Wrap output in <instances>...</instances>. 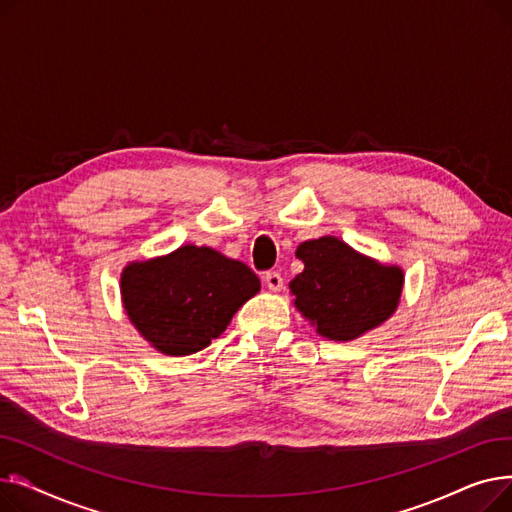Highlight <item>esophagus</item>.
Returning <instances> with one entry per match:
<instances>
[{"label": "esophagus", "mask_w": 512, "mask_h": 512, "mask_svg": "<svg viewBox=\"0 0 512 512\" xmlns=\"http://www.w3.org/2000/svg\"><path fill=\"white\" fill-rule=\"evenodd\" d=\"M263 280H265L267 288H270V290H274V292L282 290V286H284V280H282L280 272H267V274L263 276Z\"/></svg>", "instance_id": "34e87169"}]
</instances>
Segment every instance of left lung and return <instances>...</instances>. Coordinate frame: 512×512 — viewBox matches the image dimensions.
Segmentation results:
<instances>
[{
	"label": "left lung",
	"mask_w": 512,
	"mask_h": 512,
	"mask_svg": "<svg viewBox=\"0 0 512 512\" xmlns=\"http://www.w3.org/2000/svg\"><path fill=\"white\" fill-rule=\"evenodd\" d=\"M297 257L305 270L290 282L294 307L319 336L355 340L384 324L400 303V267L365 257L336 236L305 240Z\"/></svg>",
	"instance_id": "left-lung-1"
}]
</instances>
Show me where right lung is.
<instances>
[{"label": "right lung", "mask_w": 512, "mask_h": 512, "mask_svg": "<svg viewBox=\"0 0 512 512\" xmlns=\"http://www.w3.org/2000/svg\"><path fill=\"white\" fill-rule=\"evenodd\" d=\"M259 288V278L245 263L195 245L128 263L120 278L132 326L170 357L193 355L209 346Z\"/></svg>", "instance_id": "add662e5"}]
</instances>
